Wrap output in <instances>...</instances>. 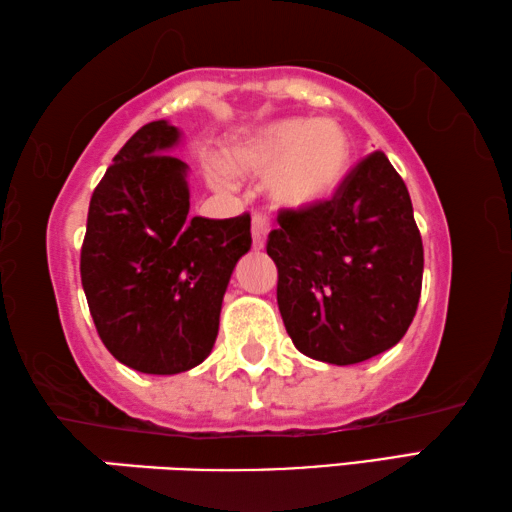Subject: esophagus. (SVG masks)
I'll return each mask as SVG.
<instances>
[{
  "label": "esophagus",
  "instance_id": "1",
  "mask_svg": "<svg viewBox=\"0 0 512 512\" xmlns=\"http://www.w3.org/2000/svg\"><path fill=\"white\" fill-rule=\"evenodd\" d=\"M267 233H270V220H267L265 215L256 213L254 218H251V245H254V249L265 247Z\"/></svg>",
  "mask_w": 512,
  "mask_h": 512
}]
</instances>
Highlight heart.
<instances>
[{"mask_svg":"<svg viewBox=\"0 0 512 512\" xmlns=\"http://www.w3.org/2000/svg\"><path fill=\"white\" fill-rule=\"evenodd\" d=\"M227 164L247 177L272 175L270 191L276 202L310 209L330 200L342 186L351 164V141L335 121L285 119L233 146Z\"/></svg>","mask_w":512,"mask_h":512,"instance_id":"b5f03b06","label":"heart"}]
</instances>
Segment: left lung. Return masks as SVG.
<instances>
[{
  "mask_svg": "<svg viewBox=\"0 0 512 512\" xmlns=\"http://www.w3.org/2000/svg\"><path fill=\"white\" fill-rule=\"evenodd\" d=\"M267 254L276 301L294 346L348 366L389 351L414 321L423 288V240L402 177L371 152L310 209H283Z\"/></svg>",
  "mask_w": 512,
  "mask_h": 512,
  "instance_id": "8db88e82",
  "label": "left lung"
}]
</instances>
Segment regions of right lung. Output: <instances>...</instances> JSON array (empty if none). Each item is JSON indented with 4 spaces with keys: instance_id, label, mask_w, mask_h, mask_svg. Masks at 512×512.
I'll return each mask as SVG.
<instances>
[{
    "instance_id": "add662e5",
    "label": "right lung",
    "mask_w": 512,
    "mask_h": 512,
    "mask_svg": "<svg viewBox=\"0 0 512 512\" xmlns=\"http://www.w3.org/2000/svg\"><path fill=\"white\" fill-rule=\"evenodd\" d=\"M179 130L146 123L94 188L80 281L98 337L116 360L175 375L209 357L222 297L251 247V218H188V166L168 155Z\"/></svg>"
}]
</instances>
